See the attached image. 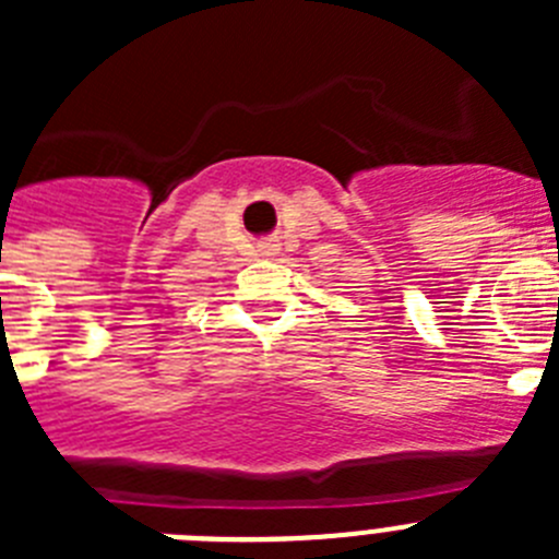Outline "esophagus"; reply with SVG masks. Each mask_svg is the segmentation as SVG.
Returning a JSON list of instances; mask_svg holds the SVG:
<instances>
[{"mask_svg":"<svg viewBox=\"0 0 559 559\" xmlns=\"http://www.w3.org/2000/svg\"><path fill=\"white\" fill-rule=\"evenodd\" d=\"M260 251H263L265 257H271V254H276L280 249H276V243H263V246H260Z\"/></svg>","mask_w":559,"mask_h":559,"instance_id":"obj_1","label":"esophagus"}]
</instances>
